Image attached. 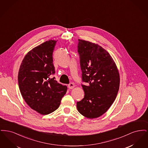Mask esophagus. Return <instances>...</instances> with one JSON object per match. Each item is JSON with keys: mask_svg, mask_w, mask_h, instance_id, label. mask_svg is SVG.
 Here are the masks:
<instances>
[{"mask_svg": "<svg viewBox=\"0 0 148 148\" xmlns=\"http://www.w3.org/2000/svg\"><path fill=\"white\" fill-rule=\"evenodd\" d=\"M74 87H75V85H74V84L73 83H70L68 85V88H69L70 89H73Z\"/></svg>", "mask_w": 148, "mask_h": 148, "instance_id": "esophagus-1", "label": "esophagus"}]
</instances>
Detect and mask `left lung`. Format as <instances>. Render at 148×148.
<instances>
[{"instance_id": "1", "label": "left lung", "mask_w": 148, "mask_h": 148, "mask_svg": "<svg viewBox=\"0 0 148 148\" xmlns=\"http://www.w3.org/2000/svg\"><path fill=\"white\" fill-rule=\"evenodd\" d=\"M84 98L77 102V110L89 119L103 115L113 104L119 89L120 75L109 53L98 44L78 39Z\"/></svg>"}]
</instances>
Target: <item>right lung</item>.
I'll return each instance as SVG.
<instances>
[{"mask_svg": "<svg viewBox=\"0 0 148 148\" xmlns=\"http://www.w3.org/2000/svg\"><path fill=\"white\" fill-rule=\"evenodd\" d=\"M57 40H49L30 50L22 60L18 72V84L25 101L42 115L59 107L67 87L57 83L53 52Z\"/></svg>", "mask_w": 148, "mask_h": 148, "instance_id": "obj_1", "label": "right lung"}]
</instances>
